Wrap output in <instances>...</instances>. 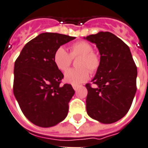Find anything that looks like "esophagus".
Masks as SVG:
<instances>
[{
    "label": "esophagus",
    "mask_w": 148,
    "mask_h": 148,
    "mask_svg": "<svg viewBox=\"0 0 148 148\" xmlns=\"http://www.w3.org/2000/svg\"><path fill=\"white\" fill-rule=\"evenodd\" d=\"M73 89L75 90H77V89L79 88V86L78 85H75V84H73Z\"/></svg>",
    "instance_id": "obj_1"
}]
</instances>
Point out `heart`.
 <instances>
[{
  "mask_svg": "<svg viewBox=\"0 0 148 148\" xmlns=\"http://www.w3.org/2000/svg\"><path fill=\"white\" fill-rule=\"evenodd\" d=\"M76 57H80L77 63L79 68L68 70L64 73V80L71 84L78 85L89 79V71L95 73L98 69L100 59L93 52V46L90 43L80 41L70 46L69 53L63 47L56 49L53 54V62L58 69L64 72L69 68L73 58Z\"/></svg>",
  "mask_w": 148,
  "mask_h": 148,
  "instance_id": "b5f03b06",
  "label": "heart"
}]
</instances>
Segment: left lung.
Returning a JSON list of instances; mask_svg holds the SVG:
<instances>
[{"label": "left lung", "instance_id": "left-lung-1", "mask_svg": "<svg viewBox=\"0 0 148 148\" xmlns=\"http://www.w3.org/2000/svg\"><path fill=\"white\" fill-rule=\"evenodd\" d=\"M84 39L95 43L100 64L91 82L86 84L87 113L102 124L121 119L131 107L136 91L137 69L129 47L110 32L100 31Z\"/></svg>", "mask_w": 148, "mask_h": 148}]
</instances>
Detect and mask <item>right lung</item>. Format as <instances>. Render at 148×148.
I'll return each instance as SVG.
<instances>
[{
  "mask_svg": "<svg viewBox=\"0 0 148 148\" xmlns=\"http://www.w3.org/2000/svg\"><path fill=\"white\" fill-rule=\"evenodd\" d=\"M75 38L42 33L26 44L15 62L14 95L23 114L35 125L52 127L68 115L69 102L75 90L71 84L60 86L64 75L55 65L53 54Z\"/></svg>",
  "mask_w": 148,
  "mask_h": 148,
  "instance_id": "1",
  "label": "right lung"
}]
</instances>
